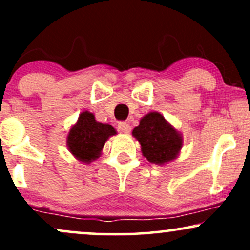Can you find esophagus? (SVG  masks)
Here are the masks:
<instances>
[{
    "label": "esophagus",
    "instance_id": "obj_1",
    "mask_svg": "<svg viewBox=\"0 0 250 250\" xmlns=\"http://www.w3.org/2000/svg\"><path fill=\"white\" fill-rule=\"evenodd\" d=\"M119 129H120V131H122V133L129 134V133H130V130H131V127L129 125V123H127V122H120L119 123Z\"/></svg>",
    "mask_w": 250,
    "mask_h": 250
}]
</instances>
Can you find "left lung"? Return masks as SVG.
I'll use <instances>...</instances> for the list:
<instances>
[{
  "label": "left lung",
  "instance_id": "8db88e82",
  "mask_svg": "<svg viewBox=\"0 0 250 250\" xmlns=\"http://www.w3.org/2000/svg\"><path fill=\"white\" fill-rule=\"evenodd\" d=\"M133 136L141 145L143 156L159 166L176 160L183 147L182 133L159 111L146 114L134 128Z\"/></svg>",
  "mask_w": 250,
  "mask_h": 250
}]
</instances>
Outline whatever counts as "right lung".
Segmentation results:
<instances>
[{"mask_svg": "<svg viewBox=\"0 0 250 250\" xmlns=\"http://www.w3.org/2000/svg\"><path fill=\"white\" fill-rule=\"evenodd\" d=\"M116 134L115 128L96 121L93 113L84 110L69 128L67 148L77 161L90 165L101 156L105 142Z\"/></svg>", "mask_w": 250, "mask_h": 250, "instance_id": "right-lung-1", "label": "right lung"}]
</instances>
